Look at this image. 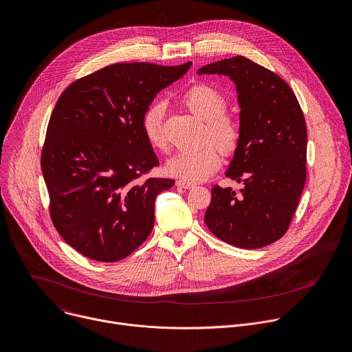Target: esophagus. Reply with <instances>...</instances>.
<instances>
[{
    "label": "esophagus",
    "instance_id": "1",
    "mask_svg": "<svg viewBox=\"0 0 352 352\" xmlns=\"http://www.w3.org/2000/svg\"><path fill=\"white\" fill-rule=\"evenodd\" d=\"M177 186L184 188V189H192L193 184H189V182H185V181H177Z\"/></svg>",
    "mask_w": 352,
    "mask_h": 352
}]
</instances>
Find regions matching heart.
<instances>
[{
  "instance_id": "1",
  "label": "heart",
  "mask_w": 352,
  "mask_h": 352,
  "mask_svg": "<svg viewBox=\"0 0 352 352\" xmlns=\"http://www.w3.org/2000/svg\"><path fill=\"white\" fill-rule=\"evenodd\" d=\"M182 103L201 120V148L177 152L167 163L166 173L185 182H201L210 178L221 166V156L236 152L241 142V126L233 114L225 111L228 100L222 92L208 84H196L182 95ZM166 103L157 100L145 110L141 127L148 144L157 151L167 149L164 129Z\"/></svg>"
}]
</instances>
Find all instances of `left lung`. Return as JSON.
I'll return each mask as SVG.
<instances>
[{
    "instance_id": "obj_1",
    "label": "left lung",
    "mask_w": 352,
    "mask_h": 352,
    "mask_svg": "<svg viewBox=\"0 0 352 352\" xmlns=\"http://www.w3.org/2000/svg\"><path fill=\"white\" fill-rule=\"evenodd\" d=\"M236 84L241 142L226 177L243 189L215 185L204 221L214 235L241 249H260L289 229L307 179V126L289 84L274 72L235 56L199 69Z\"/></svg>"
}]
</instances>
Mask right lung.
I'll use <instances>...</instances> for the list:
<instances>
[{
    "label": "right lung",
    "instance_id": "right-lung-1",
    "mask_svg": "<svg viewBox=\"0 0 352 352\" xmlns=\"http://www.w3.org/2000/svg\"><path fill=\"white\" fill-rule=\"evenodd\" d=\"M190 65L114 63L76 80L58 99L41 168L52 223L80 254L120 261L151 235L156 196L175 181L144 178L159 160L141 120Z\"/></svg>",
    "mask_w": 352,
    "mask_h": 352
}]
</instances>
